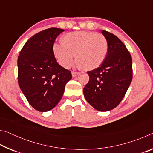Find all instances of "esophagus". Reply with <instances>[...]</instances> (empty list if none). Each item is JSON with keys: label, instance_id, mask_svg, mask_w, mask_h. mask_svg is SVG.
I'll use <instances>...</instances> for the list:
<instances>
[{"label": "esophagus", "instance_id": "34e87169", "mask_svg": "<svg viewBox=\"0 0 153 153\" xmlns=\"http://www.w3.org/2000/svg\"><path fill=\"white\" fill-rule=\"evenodd\" d=\"M79 74V72H74V71L72 72V77L76 76Z\"/></svg>", "mask_w": 153, "mask_h": 153}]
</instances>
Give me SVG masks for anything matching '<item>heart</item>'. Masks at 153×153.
<instances>
[{
    "label": "heart",
    "instance_id": "heart-1",
    "mask_svg": "<svg viewBox=\"0 0 153 153\" xmlns=\"http://www.w3.org/2000/svg\"><path fill=\"white\" fill-rule=\"evenodd\" d=\"M109 44L102 34L93 31H76L66 34L62 44L55 43L53 52L58 64L64 68L74 60L85 70H93L102 64L108 56Z\"/></svg>",
    "mask_w": 153,
    "mask_h": 153
}]
</instances>
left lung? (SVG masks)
Instances as JSON below:
<instances>
[{
    "instance_id": "left-lung-1",
    "label": "left lung",
    "mask_w": 153,
    "mask_h": 153,
    "mask_svg": "<svg viewBox=\"0 0 153 153\" xmlns=\"http://www.w3.org/2000/svg\"><path fill=\"white\" fill-rule=\"evenodd\" d=\"M101 33L108 41V54L100 66L87 72L89 81L83 93L93 108L108 111L119 105L132 82V60L118 37L105 30Z\"/></svg>"
}]
</instances>
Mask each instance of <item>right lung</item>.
I'll return each mask as SVG.
<instances>
[{"label":"right lung","mask_w":153,"mask_h":153,"mask_svg":"<svg viewBox=\"0 0 153 153\" xmlns=\"http://www.w3.org/2000/svg\"><path fill=\"white\" fill-rule=\"evenodd\" d=\"M64 30L49 28L27 42L18 57V82L29 103L36 110L52 109L60 101L70 71L58 64L53 52L55 39Z\"/></svg>","instance_id":"right-lung-1"}]
</instances>
